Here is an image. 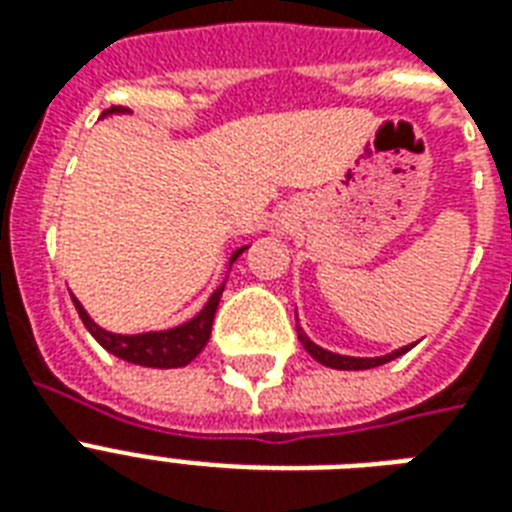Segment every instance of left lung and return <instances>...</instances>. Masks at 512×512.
<instances>
[{
    "instance_id": "8db88e82",
    "label": "left lung",
    "mask_w": 512,
    "mask_h": 512,
    "mask_svg": "<svg viewBox=\"0 0 512 512\" xmlns=\"http://www.w3.org/2000/svg\"><path fill=\"white\" fill-rule=\"evenodd\" d=\"M297 332H300V327H297ZM300 342H303V348L308 350L319 364L332 366V369H372V366L388 364V361H393V358L404 356L406 350L412 348V345H406V348H398L393 350V353H388V356H380V358H353V356H337V353H329V350L319 348V345L308 340L303 332H300Z\"/></svg>"
}]
</instances>
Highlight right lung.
<instances>
[{"label":"right lung","instance_id":"add662e5","mask_svg":"<svg viewBox=\"0 0 512 512\" xmlns=\"http://www.w3.org/2000/svg\"><path fill=\"white\" fill-rule=\"evenodd\" d=\"M119 111L116 106H111L106 114H114ZM247 247H241L233 252L231 263L241 255ZM223 287H217L209 297V303L201 308V313L196 319H191L183 327L167 329V332H148V335H114V332H106L100 329L95 321L87 316L79 300L74 297L76 311H79V319L84 321V327L90 329V335L114 356L130 361V364L140 366H154V369H175V366L191 364L193 358L199 356L204 345H207L209 335H212V321H215L217 303H220V295H223Z\"/></svg>","mask_w":512,"mask_h":512}]
</instances>
